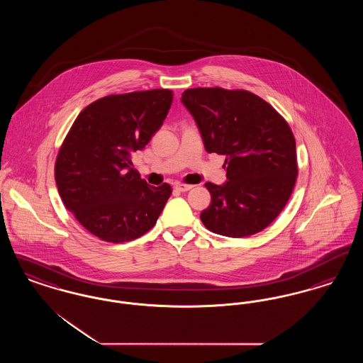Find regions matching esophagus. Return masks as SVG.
I'll list each match as a JSON object with an SVG mask.
<instances>
[{
  "instance_id": "obj_1",
  "label": "esophagus",
  "mask_w": 363,
  "mask_h": 363,
  "mask_svg": "<svg viewBox=\"0 0 363 363\" xmlns=\"http://www.w3.org/2000/svg\"><path fill=\"white\" fill-rule=\"evenodd\" d=\"M174 188L177 190H179V191H188V190L191 189L193 188V185H188V184H181V182H177L175 185H174Z\"/></svg>"
}]
</instances>
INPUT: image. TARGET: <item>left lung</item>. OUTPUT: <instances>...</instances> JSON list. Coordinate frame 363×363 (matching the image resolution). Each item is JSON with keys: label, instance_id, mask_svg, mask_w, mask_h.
<instances>
[{"label": "left lung", "instance_id": "8db88e82", "mask_svg": "<svg viewBox=\"0 0 363 363\" xmlns=\"http://www.w3.org/2000/svg\"><path fill=\"white\" fill-rule=\"evenodd\" d=\"M184 106L199 126L207 152L225 155L227 182H207L211 206L200 215L209 231L249 237L286 207L298 175L295 138L287 121L245 89L190 88Z\"/></svg>", "mask_w": 363, "mask_h": 363}]
</instances>
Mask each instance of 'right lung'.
Listing matches in <instances>:
<instances>
[{"instance_id": "right-lung-1", "label": "right lung", "mask_w": 363, "mask_h": 363, "mask_svg": "<svg viewBox=\"0 0 363 363\" xmlns=\"http://www.w3.org/2000/svg\"><path fill=\"white\" fill-rule=\"evenodd\" d=\"M172 89L108 95L77 116L54 167L65 208L102 241H132L150 231L166 206L172 186H150L132 169L164 121Z\"/></svg>"}]
</instances>
